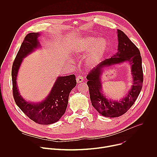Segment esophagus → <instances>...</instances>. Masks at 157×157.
<instances>
[{
	"mask_svg": "<svg viewBox=\"0 0 157 157\" xmlns=\"http://www.w3.org/2000/svg\"><path fill=\"white\" fill-rule=\"evenodd\" d=\"M83 81H84V79H83V77L81 75H78L77 76V78H76V82L78 83H81Z\"/></svg>",
	"mask_w": 157,
	"mask_h": 157,
	"instance_id": "34e87169",
	"label": "esophagus"
}]
</instances>
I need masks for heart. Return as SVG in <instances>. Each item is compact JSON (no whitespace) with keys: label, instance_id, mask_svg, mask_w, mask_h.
Returning <instances> with one entry per match:
<instances>
[{"label":"heart","instance_id":"heart-1","mask_svg":"<svg viewBox=\"0 0 157 157\" xmlns=\"http://www.w3.org/2000/svg\"><path fill=\"white\" fill-rule=\"evenodd\" d=\"M108 50V42L104 38L87 36L79 38L73 45V50L77 56H83L87 52L86 64L93 68L103 59Z\"/></svg>","mask_w":157,"mask_h":157}]
</instances>
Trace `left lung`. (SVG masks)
Listing matches in <instances>:
<instances>
[{"mask_svg": "<svg viewBox=\"0 0 157 157\" xmlns=\"http://www.w3.org/2000/svg\"><path fill=\"white\" fill-rule=\"evenodd\" d=\"M118 51L113 57L98 64L87 75V84L93 106L102 116L117 117L124 114L133 105L142 88L143 70L142 57L138 48L121 30H117ZM128 61L131 64L133 85L125 98L119 101L107 100L102 94L100 75L104 67Z\"/></svg>", "mask_w": 157, "mask_h": 157, "instance_id": "8db88e82", "label": "left lung"}]
</instances>
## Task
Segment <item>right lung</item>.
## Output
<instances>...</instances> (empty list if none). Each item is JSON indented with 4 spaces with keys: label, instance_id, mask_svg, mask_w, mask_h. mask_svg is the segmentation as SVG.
Listing matches in <instances>:
<instances>
[{
    "label": "right lung",
    "instance_id": "right-lung-1",
    "mask_svg": "<svg viewBox=\"0 0 157 157\" xmlns=\"http://www.w3.org/2000/svg\"><path fill=\"white\" fill-rule=\"evenodd\" d=\"M39 36V33H30L21 44L12 65V91L16 104L28 117L39 124L48 125L58 121L64 114L69 94L76 86V80L75 75L59 76L50 93L41 102H27L20 95L16 81L17 73L23 59L40 47L38 40Z\"/></svg>",
    "mask_w": 157,
    "mask_h": 157
}]
</instances>
